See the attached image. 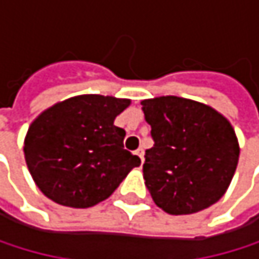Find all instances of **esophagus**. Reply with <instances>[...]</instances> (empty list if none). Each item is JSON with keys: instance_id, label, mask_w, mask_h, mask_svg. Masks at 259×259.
<instances>
[{"instance_id": "esophagus-1", "label": "esophagus", "mask_w": 259, "mask_h": 259, "mask_svg": "<svg viewBox=\"0 0 259 259\" xmlns=\"http://www.w3.org/2000/svg\"><path fill=\"white\" fill-rule=\"evenodd\" d=\"M135 155L140 157V160L143 163V160H144V151H143V149H138V151H135Z\"/></svg>"}]
</instances>
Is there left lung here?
<instances>
[{
	"label": "left lung",
	"instance_id": "8db88e82",
	"mask_svg": "<svg viewBox=\"0 0 259 259\" xmlns=\"http://www.w3.org/2000/svg\"><path fill=\"white\" fill-rule=\"evenodd\" d=\"M141 105L154 140L143 177L155 205L179 216L216 203L239 160L232 124L210 105L185 98L160 96Z\"/></svg>",
	"mask_w": 259,
	"mask_h": 259
}]
</instances>
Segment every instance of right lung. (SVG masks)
<instances>
[{"mask_svg": "<svg viewBox=\"0 0 259 259\" xmlns=\"http://www.w3.org/2000/svg\"><path fill=\"white\" fill-rule=\"evenodd\" d=\"M128 105V99L82 95L34 119L24 138V160L48 199L63 206H93L140 166L141 160L124 149V128L113 124Z\"/></svg>", "mask_w": 259, "mask_h": 259, "instance_id": "1", "label": "right lung"}]
</instances>
